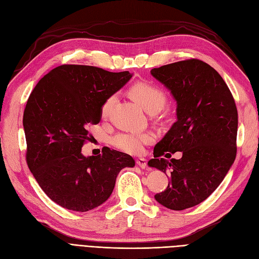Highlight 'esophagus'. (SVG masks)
<instances>
[{"label":"esophagus","mask_w":259,"mask_h":259,"mask_svg":"<svg viewBox=\"0 0 259 259\" xmlns=\"http://www.w3.org/2000/svg\"><path fill=\"white\" fill-rule=\"evenodd\" d=\"M136 164H137L138 166L142 167V168H146L147 167V160L143 159V158L136 159Z\"/></svg>","instance_id":"esophagus-1"}]
</instances>
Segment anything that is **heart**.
Here are the masks:
<instances>
[{
	"instance_id": "obj_1",
	"label": "heart",
	"mask_w": 259,
	"mask_h": 259,
	"mask_svg": "<svg viewBox=\"0 0 259 259\" xmlns=\"http://www.w3.org/2000/svg\"><path fill=\"white\" fill-rule=\"evenodd\" d=\"M131 96L136 103L148 113H156L165 105L166 97L159 88L149 83H136L130 90ZM115 96H109L101 106V115L107 116L114 103ZM154 140L152 133H139V132H123L116 134L112 139V145L121 151L139 154L144 150V146L151 144Z\"/></svg>"
}]
</instances>
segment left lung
Segmentation results:
<instances>
[{
    "mask_svg": "<svg viewBox=\"0 0 259 259\" xmlns=\"http://www.w3.org/2000/svg\"><path fill=\"white\" fill-rule=\"evenodd\" d=\"M151 74L170 92L177 121L155 145L148 162L168 174L166 189L154 195L161 205L183 210L200 204L228 173L237 154L238 111L228 86L214 68L188 59L154 68ZM180 151L179 160L160 156Z\"/></svg>",
    "mask_w": 259,
    "mask_h": 259,
    "instance_id": "1",
    "label": "left lung"
}]
</instances>
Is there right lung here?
<instances>
[{
	"instance_id": "obj_1",
	"label": "right lung",
	"mask_w": 259,
	"mask_h": 259,
	"mask_svg": "<svg viewBox=\"0 0 259 259\" xmlns=\"http://www.w3.org/2000/svg\"><path fill=\"white\" fill-rule=\"evenodd\" d=\"M128 71L109 72L82 65H62L38 81L23 112L27 163L48 197L58 205L88 211L110 197L124 167H134L131 155L105 148L84 156L91 140L88 126L101 120L104 101L126 84Z\"/></svg>"
}]
</instances>
